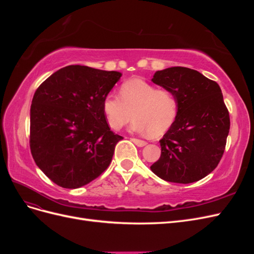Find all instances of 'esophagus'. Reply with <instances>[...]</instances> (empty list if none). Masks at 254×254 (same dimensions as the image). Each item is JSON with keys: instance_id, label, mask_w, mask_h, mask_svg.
<instances>
[{"instance_id": "esophagus-1", "label": "esophagus", "mask_w": 254, "mask_h": 254, "mask_svg": "<svg viewBox=\"0 0 254 254\" xmlns=\"http://www.w3.org/2000/svg\"><path fill=\"white\" fill-rule=\"evenodd\" d=\"M131 141H132L136 146H139V147H143V146H145L146 144H147L145 141H142V140H139V139H134V137H133V139H131Z\"/></svg>"}]
</instances>
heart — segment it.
<instances>
[{
	"instance_id": "obj_1",
	"label": "heart",
	"mask_w": 254,
	"mask_h": 254,
	"mask_svg": "<svg viewBox=\"0 0 254 254\" xmlns=\"http://www.w3.org/2000/svg\"><path fill=\"white\" fill-rule=\"evenodd\" d=\"M121 97L110 93L103 102V110L111 128L119 130L132 118L131 130L159 136L170 128L178 113V99L171 90L157 89L140 78L125 81Z\"/></svg>"
}]
</instances>
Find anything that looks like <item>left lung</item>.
<instances>
[{"mask_svg": "<svg viewBox=\"0 0 254 254\" xmlns=\"http://www.w3.org/2000/svg\"><path fill=\"white\" fill-rule=\"evenodd\" d=\"M151 81L176 95L178 113L160 140L161 157L150 170L168 182L187 184L204 178L218 165L230 130L220 87L184 66L157 71Z\"/></svg>", "mask_w": 254, "mask_h": 254, "instance_id": "1", "label": "left lung"}]
</instances>
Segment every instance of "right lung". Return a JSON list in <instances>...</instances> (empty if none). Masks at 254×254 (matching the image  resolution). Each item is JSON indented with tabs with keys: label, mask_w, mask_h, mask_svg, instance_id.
Returning <instances> with one entry per match:
<instances>
[{
	"label": "right lung",
	"mask_w": 254,
	"mask_h": 254,
	"mask_svg": "<svg viewBox=\"0 0 254 254\" xmlns=\"http://www.w3.org/2000/svg\"><path fill=\"white\" fill-rule=\"evenodd\" d=\"M122 76L67 65L45 79L30 106L29 145L37 166L64 189H78L104 173L123 136L112 132L103 110Z\"/></svg>",
	"instance_id": "obj_1"
}]
</instances>
